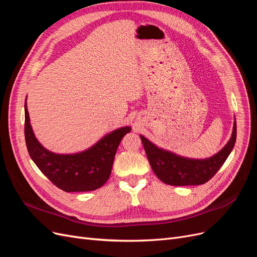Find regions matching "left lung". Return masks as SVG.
Returning <instances> with one entry per match:
<instances>
[{
	"instance_id": "obj_1",
	"label": "left lung",
	"mask_w": 257,
	"mask_h": 257,
	"mask_svg": "<svg viewBox=\"0 0 257 257\" xmlns=\"http://www.w3.org/2000/svg\"><path fill=\"white\" fill-rule=\"evenodd\" d=\"M237 137L236 119L231 137L213 157L208 159H190L164 150L141 135L145 151L151 168L157 177L169 185H199L209 181L219 170L234 149Z\"/></svg>"
}]
</instances>
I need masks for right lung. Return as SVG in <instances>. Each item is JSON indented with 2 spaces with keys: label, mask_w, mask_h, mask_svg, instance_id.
Returning <instances> with one entry per match:
<instances>
[{
  "label": "right lung",
  "mask_w": 257,
  "mask_h": 257,
  "mask_svg": "<svg viewBox=\"0 0 257 257\" xmlns=\"http://www.w3.org/2000/svg\"><path fill=\"white\" fill-rule=\"evenodd\" d=\"M25 136L31 159L49 180L65 192H88L103 186L110 177L114 155L130 126L112 131L90 147L72 154L54 153L37 141L30 123L27 99L25 104Z\"/></svg>",
  "instance_id": "add662e5"
}]
</instances>
